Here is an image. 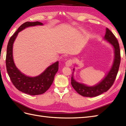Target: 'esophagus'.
I'll return each mask as SVG.
<instances>
[{"mask_svg": "<svg viewBox=\"0 0 126 126\" xmlns=\"http://www.w3.org/2000/svg\"><path fill=\"white\" fill-rule=\"evenodd\" d=\"M73 63V61L71 60H68L67 61L65 62V65L67 66H70L72 65Z\"/></svg>", "mask_w": 126, "mask_h": 126, "instance_id": "esophagus-1", "label": "esophagus"}]
</instances>
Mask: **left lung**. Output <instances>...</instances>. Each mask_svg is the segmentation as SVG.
<instances>
[{
    "label": "left lung",
    "mask_w": 126,
    "mask_h": 126,
    "mask_svg": "<svg viewBox=\"0 0 126 126\" xmlns=\"http://www.w3.org/2000/svg\"><path fill=\"white\" fill-rule=\"evenodd\" d=\"M104 39L114 48V57L112 64L110 70L100 82L93 86H88L85 83L79 82L74 78V71H75V68L73 69L74 71L71 76V85L79 94L84 97H96L107 92L114 83L119 71L121 57L120 46L117 39L112 32L107 28Z\"/></svg>",
    "instance_id": "8db88e82"
}]
</instances>
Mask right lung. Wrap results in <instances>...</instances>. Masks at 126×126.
<instances>
[{"mask_svg":"<svg viewBox=\"0 0 126 126\" xmlns=\"http://www.w3.org/2000/svg\"><path fill=\"white\" fill-rule=\"evenodd\" d=\"M40 22H26L19 27L9 41L7 46L6 70L12 83L17 90L29 95L43 94L50 87L56 74L58 70V61L48 66L40 74L36 76H29L22 73L17 68L13 57V46L19 32L29 27L43 26Z\"/></svg>","mask_w":126,"mask_h":126,"instance_id":"right-lung-1","label":"right lung"}]
</instances>
